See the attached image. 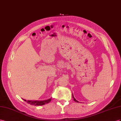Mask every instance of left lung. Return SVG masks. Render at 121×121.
<instances>
[{"instance_id":"obj_1","label":"left lung","mask_w":121,"mask_h":121,"mask_svg":"<svg viewBox=\"0 0 121 121\" xmlns=\"http://www.w3.org/2000/svg\"><path fill=\"white\" fill-rule=\"evenodd\" d=\"M72 98H73V100H74V101L77 102H78V101H77V100H76V99L74 98V96H73V94H72Z\"/></svg>"}]
</instances>
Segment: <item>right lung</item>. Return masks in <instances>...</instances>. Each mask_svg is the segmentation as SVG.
<instances>
[{
  "label": "right lung",
  "mask_w": 121,
  "mask_h": 121,
  "mask_svg": "<svg viewBox=\"0 0 121 121\" xmlns=\"http://www.w3.org/2000/svg\"><path fill=\"white\" fill-rule=\"evenodd\" d=\"M24 101H26L28 104H30L32 105H43L47 104V103H49L51 101V99H49L43 101H32V100H26L25 99H23Z\"/></svg>",
  "instance_id": "add662e5"
}]
</instances>
